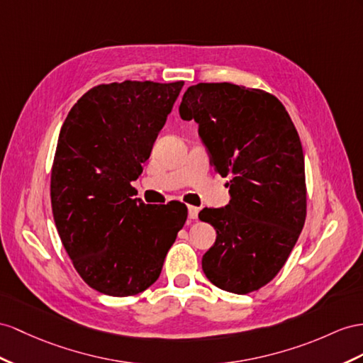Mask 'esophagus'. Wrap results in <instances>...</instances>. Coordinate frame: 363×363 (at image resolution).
I'll return each instance as SVG.
<instances>
[{
	"label": "esophagus",
	"instance_id": "34e87169",
	"mask_svg": "<svg viewBox=\"0 0 363 363\" xmlns=\"http://www.w3.org/2000/svg\"><path fill=\"white\" fill-rule=\"evenodd\" d=\"M198 215H199V208L189 206V218L194 220V219H198Z\"/></svg>",
	"mask_w": 363,
	"mask_h": 363
}]
</instances>
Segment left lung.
Returning <instances> with one entry per match:
<instances>
[{
	"label": "left lung",
	"instance_id": "8db88e82",
	"mask_svg": "<svg viewBox=\"0 0 363 363\" xmlns=\"http://www.w3.org/2000/svg\"><path fill=\"white\" fill-rule=\"evenodd\" d=\"M179 115L198 123L210 164L230 176L227 206L199 213L216 230L202 270L220 290H259L284 267L303 228L305 161L297 130L276 96L231 82L190 86Z\"/></svg>",
	"mask_w": 363,
	"mask_h": 363
}]
</instances>
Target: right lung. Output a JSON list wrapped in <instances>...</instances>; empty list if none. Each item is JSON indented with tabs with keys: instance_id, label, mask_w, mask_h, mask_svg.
Listing matches in <instances>:
<instances>
[{
	"instance_id": "1",
	"label": "right lung",
	"mask_w": 363,
	"mask_h": 363,
	"mask_svg": "<svg viewBox=\"0 0 363 363\" xmlns=\"http://www.w3.org/2000/svg\"><path fill=\"white\" fill-rule=\"evenodd\" d=\"M182 81H124L90 89L61 127L52 167L53 219L79 276L102 294L147 290L187 219L181 202L135 198Z\"/></svg>"
}]
</instances>
